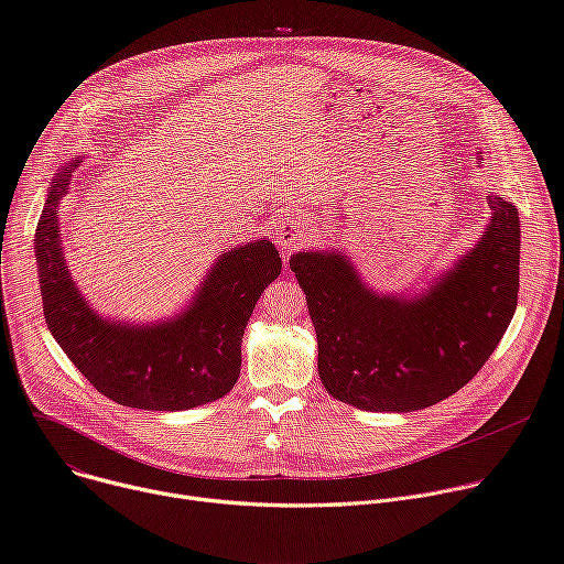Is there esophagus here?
I'll list each match as a JSON object with an SVG mask.
<instances>
[{
  "mask_svg": "<svg viewBox=\"0 0 564 564\" xmlns=\"http://www.w3.org/2000/svg\"><path fill=\"white\" fill-rule=\"evenodd\" d=\"M305 234H308V227H305L301 220H294V218H285L279 227H276V234H274V240L283 247V249H292L294 245L303 242Z\"/></svg>",
  "mask_w": 564,
  "mask_h": 564,
  "instance_id": "34e87169",
  "label": "esophagus"
}]
</instances>
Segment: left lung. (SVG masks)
Here are the masks:
<instances>
[{"instance_id": "obj_1", "label": "left lung", "mask_w": 564, "mask_h": 564, "mask_svg": "<svg viewBox=\"0 0 564 564\" xmlns=\"http://www.w3.org/2000/svg\"><path fill=\"white\" fill-rule=\"evenodd\" d=\"M484 158V152H477ZM490 223L421 294L371 290L335 249L290 256L308 301L326 391L367 412H416L468 384L518 308L520 214L490 193Z\"/></svg>"}]
</instances>
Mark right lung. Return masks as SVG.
Listing matches in <instances>:
<instances>
[{"label":"right lung","instance_id":"obj_1","mask_svg":"<svg viewBox=\"0 0 564 564\" xmlns=\"http://www.w3.org/2000/svg\"><path fill=\"white\" fill-rule=\"evenodd\" d=\"M80 158L48 184L35 229L44 322L96 391L123 406L184 412L227 395L240 376V341L263 290L281 274L276 247L253 240L225 249L180 315L128 324L100 317L69 274L58 204Z\"/></svg>","mask_w":564,"mask_h":564}]
</instances>
